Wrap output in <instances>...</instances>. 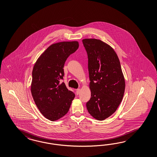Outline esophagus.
<instances>
[{"label": "esophagus", "instance_id": "obj_1", "mask_svg": "<svg viewBox=\"0 0 157 157\" xmlns=\"http://www.w3.org/2000/svg\"><path fill=\"white\" fill-rule=\"evenodd\" d=\"M80 93V89H76V93L77 95H78Z\"/></svg>", "mask_w": 157, "mask_h": 157}]
</instances>
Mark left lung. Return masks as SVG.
I'll return each mask as SVG.
<instances>
[{"instance_id":"1","label":"left lung","mask_w":157,"mask_h":157,"mask_svg":"<svg viewBox=\"0 0 157 157\" xmlns=\"http://www.w3.org/2000/svg\"><path fill=\"white\" fill-rule=\"evenodd\" d=\"M88 55L91 98L86 107L90 114L99 121L109 117L123 99L125 80L118 56L106 43L97 39H84Z\"/></svg>"}]
</instances>
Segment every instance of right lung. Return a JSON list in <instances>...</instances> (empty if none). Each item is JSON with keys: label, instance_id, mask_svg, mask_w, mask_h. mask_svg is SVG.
<instances>
[{"label": "right lung", "instance_id": "right-lung-1", "mask_svg": "<svg viewBox=\"0 0 157 157\" xmlns=\"http://www.w3.org/2000/svg\"><path fill=\"white\" fill-rule=\"evenodd\" d=\"M79 46L78 41L52 44L34 64L31 85L32 96L39 110L51 121L66 114L75 98V94L60 81L64 76L66 60Z\"/></svg>", "mask_w": 157, "mask_h": 157}]
</instances>
